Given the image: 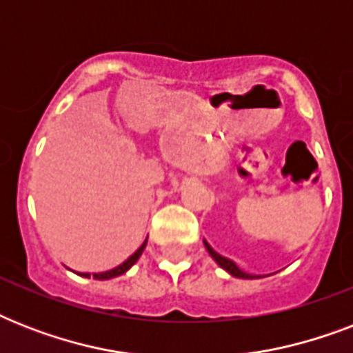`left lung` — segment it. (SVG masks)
<instances>
[{
	"label": "left lung",
	"mask_w": 353,
	"mask_h": 353,
	"mask_svg": "<svg viewBox=\"0 0 353 353\" xmlns=\"http://www.w3.org/2000/svg\"><path fill=\"white\" fill-rule=\"evenodd\" d=\"M205 247H207V251H209L210 256L214 258L216 262L220 263V268L225 269L227 273H231L232 276H236V279H254L252 274L243 273V271H241V269L238 268V265H236L234 262H232V260H229V258H225V256H221V254H218V252H216L214 249H212V247H210L209 243H207V241H205Z\"/></svg>",
	"instance_id": "8db88e82"
}]
</instances>
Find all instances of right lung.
I'll use <instances>...</instances> for the list:
<instances>
[{
  "label": "right lung",
  "mask_w": 353,
  "mask_h": 353,
  "mask_svg": "<svg viewBox=\"0 0 353 353\" xmlns=\"http://www.w3.org/2000/svg\"><path fill=\"white\" fill-rule=\"evenodd\" d=\"M146 240H148V238H146ZM146 240H144V243L141 247H139L137 251L133 252L132 256L128 258L126 262H122L121 265H117V268H115V269H110V271H106V273H95V274H93V279H97V280H108V279H113V276H119V274H122V273H126L128 269L132 268L133 263H135L139 260V256L143 254L144 247H146ZM82 276H85V279H90L91 273H82Z\"/></svg>",
  "instance_id": "right-lung-1"
}]
</instances>
